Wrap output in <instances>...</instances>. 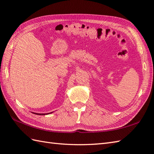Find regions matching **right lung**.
I'll return each mask as SVG.
<instances>
[{"label":"right lung","instance_id":"obj_1","mask_svg":"<svg viewBox=\"0 0 154 154\" xmlns=\"http://www.w3.org/2000/svg\"><path fill=\"white\" fill-rule=\"evenodd\" d=\"M35 114H38V115H45V114H38V113H34Z\"/></svg>","mask_w":154,"mask_h":154}]
</instances>
